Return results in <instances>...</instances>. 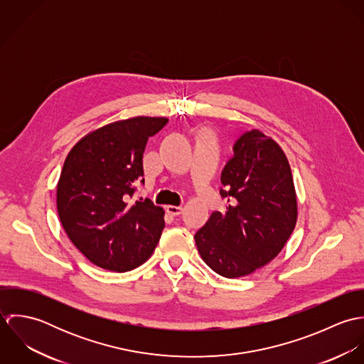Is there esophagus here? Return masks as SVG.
<instances>
[{
    "instance_id": "esophagus-1",
    "label": "esophagus",
    "mask_w": 364,
    "mask_h": 364,
    "mask_svg": "<svg viewBox=\"0 0 364 364\" xmlns=\"http://www.w3.org/2000/svg\"><path fill=\"white\" fill-rule=\"evenodd\" d=\"M166 211L172 215H179L183 211V208L182 206H168Z\"/></svg>"
}]
</instances>
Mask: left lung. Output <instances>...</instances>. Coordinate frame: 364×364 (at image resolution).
I'll list each match as a JSON object with an SVG mask.
<instances>
[{
    "mask_svg": "<svg viewBox=\"0 0 364 364\" xmlns=\"http://www.w3.org/2000/svg\"><path fill=\"white\" fill-rule=\"evenodd\" d=\"M221 183L227 211H214L195 241L210 269L228 279L242 277L274 259L296 227L291 169L280 146L254 129L235 141Z\"/></svg>",
    "mask_w": 364,
    "mask_h": 364,
    "instance_id": "1",
    "label": "left lung"
}]
</instances>
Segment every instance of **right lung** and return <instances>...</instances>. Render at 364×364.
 Instances as JSON below:
<instances>
[{"label": "right lung", "instance_id": "add662e5", "mask_svg": "<svg viewBox=\"0 0 364 364\" xmlns=\"http://www.w3.org/2000/svg\"><path fill=\"white\" fill-rule=\"evenodd\" d=\"M166 123V117L137 116L105 124L84 136L64 161L57 183L61 225L77 250L102 269L132 270L156 250L164 208L149 199L132 205L130 198L144 175L147 140Z\"/></svg>", "mask_w": 364, "mask_h": 364}]
</instances>
